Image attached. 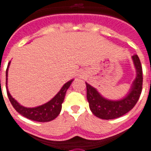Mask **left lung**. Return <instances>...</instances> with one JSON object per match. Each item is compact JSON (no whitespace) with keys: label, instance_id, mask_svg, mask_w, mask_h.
<instances>
[{"label":"left lung","instance_id":"8db88e82","mask_svg":"<svg viewBox=\"0 0 151 151\" xmlns=\"http://www.w3.org/2000/svg\"><path fill=\"white\" fill-rule=\"evenodd\" d=\"M137 76L132 84L130 93L120 101H109L100 95L96 88L86 83L87 100L92 112L103 119H112L124 116L131 111L140 97L142 88V69L138 55L132 56Z\"/></svg>","mask_w":151,"mask_h":151}]
</instances>
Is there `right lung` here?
Segmentation results:
<instances>
[{
	"instance_id": "1",
	"label": "right lung",
	"mask_w": 151,
	"mask_h": 151,
	"mask_svg": "<svg viewBox=\"0 0 151 151\" xmlns=\"http://www.w3.org/2000/svg\"><path fill=\"white\" fill-rule=\"evenodd\" d=\"M9 62L8 67L6 70V88H7V77H8V69H9ZM73 80L68 81L63 86L61 90L57 93V95L50 100L47 103L42 104L41 106L36 108H25L20 105L14 98H12L9 93L8 88H7V95L11 102L12 105L13 106L16 111H18L23 116L26 117L27 119H32L37 122H49L55 119L59 115L62 109V104H63L66 91L69 88L70 86L72 83Z\"/></svg>"
}]
</instances>
